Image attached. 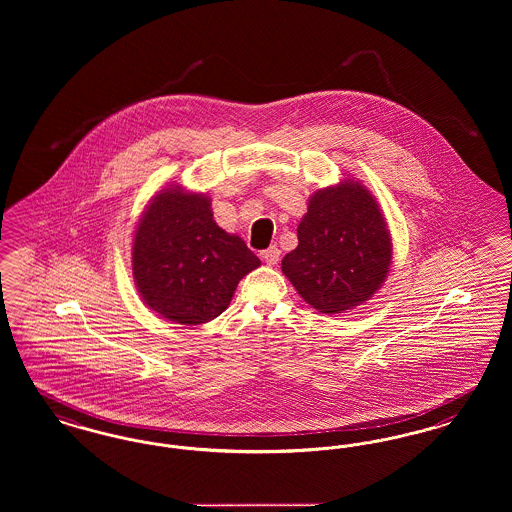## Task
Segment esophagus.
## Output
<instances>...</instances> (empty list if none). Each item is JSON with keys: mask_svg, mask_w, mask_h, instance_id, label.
I'll return each instance as SVG.
<instances>
[{"mask_svg": "<svg viewBox=\"0 0 512 512\" xmlns=\"http://www.w3.org/2000/svg\"><path fill=\"white\" fill-rule=\"evenodd\" d=\"M279 248L273 244V246H269V248H266L264 252H262V260L268 264V266H275L277 262H279Z\"/></svg>", "mask_w": 512, "mask_h": 512, "instance_id": "esophagus-1", "label": "esophagus"}]
</instances>
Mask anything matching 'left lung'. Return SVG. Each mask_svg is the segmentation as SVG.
I'll return each mask as SVG.
<instances>
[{
  "label": "left lung",
  "instance_id": "8db88e82",
  "mask_svg": "<svg viewBox=\"0 0 512 512\" xmlns=\"http://www.w3.org/2000/svg\"><path fill=\"white\" fill-rule=\"evenodd\" d=\"M298 246L281 269L298 295L322 314H343L370 300L391 266V235L376 198L358 181L312 194Z\"/></svg>",
  "mask_w": 512,
  "mask_h": 512
}]
</instances>
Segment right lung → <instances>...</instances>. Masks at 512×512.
<instances>
[{
    "label": "right lung",
    "mask_w": 512,
    "mask_h": 512,
    "mask_svg": "<svg viewBox=\"0 0 512 512\" xmlns=\"http://www.w3.org/2000/svg\"><path fill=\"white\" fill-rule=\"evenodd\" d=\"M210 206L204 194L163 189L136 225V289L169 322L214 320L229 306L244 275L260 266L241 237L217 225Z\"/></svg>",
    "instance_id": "right-lung-1"
}]
</instances>
